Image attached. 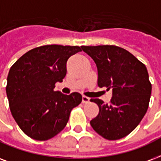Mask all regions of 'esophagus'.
<instances>
[{"mask_svg":"<svg viewBox=\"0 0 161 161\" xmlns=\"http://www.w3.org/2000/svg\"><path fill=\"white\" fill-rule=\"evenodd\" d=\"M82 100H83V103H89V100H90V99H89V97H87V96H84V95H83V98H82Z\"/></svg>","mask_w":161,"mask_h":161,"instance_id":"esophagus-1","label":"esophagus"}]
</instances>
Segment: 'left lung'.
<instances>
[{"label": "left lung", "instance_id": "left-lung-1", "mask_svg": "<svg viewBox=\"0 0 161 161\" xmlns=\"http://www.w3.org/2000/svg\"><path fill=\"white\" fill-rule=\"evenodd\" d=\"M81 48L96 64L98 86L112 92L110 104L100 99L90 100L100 110L90 125L105 139L124 138L140 123L149 107L152 85L145 65L116 45Z\"/></svg>", "mask_w": 161, "mask_h": 161}]
</instances>
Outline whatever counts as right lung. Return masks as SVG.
Wrapping results in <instances>:
<instances>
[{
  "label": "right lung",
  "instance_id": "obj_1",
  "mask_svg": "<svg viewBox=\"0 0 161 161\" xmlns=\"http://www.w3.org/2000/svg\"><path fill=\"white\" fill-rule=\"evenodd\" d=\"M79 46L47 45L22 56L10 68L6 90L12 115L21 130L35 140L51 139L66 127L82 95L55 91L67 74V61Z\"/></svg>",
  "mask_w": 161,
  "mask_h": 161
}]
</instances>
